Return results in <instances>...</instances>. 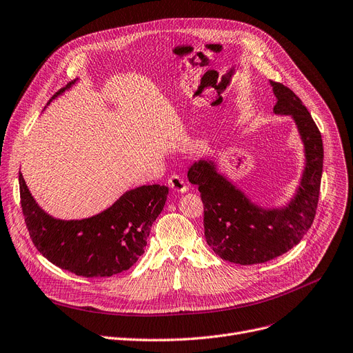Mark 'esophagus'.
<instances>
[{"label":"esophagus","instance_id":"1","mask_svg":"<svg viewBox=\"0 0 353 353\" xmlns=\"http://www.w3.org/2000/svg\"><path fill=\"white\" fill-rule=\"evenodd\" d=\"M168 188L173 189L174 192H179V193H185L189 189L185 179L177 176V174H173L172 177H168Z\"/></svg>","mask_w":353,"mask_h":353}]
</instances>
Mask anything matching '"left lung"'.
<instances>
[{
  "label": "left lung",
  "mask_w": 353,
  "mask_h": 353,
  "mask_svg": "<svg viewBox=\"0 0 353 353\" xmlns=\"http://www.w3.org/2000/svg\"><path fill=\"white\" fill-rule=\"evenodd\" d=\"M270 83L277 98L274 112L294 119L304 145L305 165L294 197L283 208L264 209L222 176L212 160L196 161L188 173L201 192L208 245L225 261L241 265L267 263L296 247L314 221L320 194L321 134L293 90Z\"/></svg>",
  "instance_id": "1"
}]
</instances>
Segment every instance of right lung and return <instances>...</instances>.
Returning <instances> with one entry per match:
<instances>
[{"mask_svg":"<svg viewBox=\"0 0 353 353\" xmlns=\"http://www.w3.org/2000/svg\"><path fill=\"white\" fill-rule=\"evenodd\" d=\"M69 88L56 92L52 99ZM19 181L24 221L34 247L56 267L89 279L111 277L137 263L168 194L165 186H140L95 216L63 221L36 203L21 173Z\"/></svg>","mask_w":353,"mask_h":353,"instance_id":"obj_1","label":"right lung"}]
</instances>
